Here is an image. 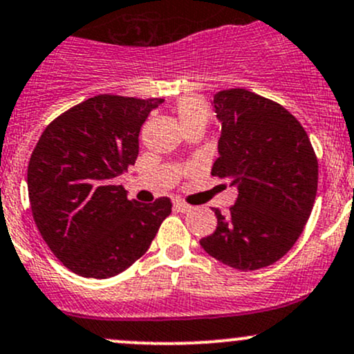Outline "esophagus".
Returning a JSON list of instances; mask_svg holds the SVG:
<instances>
[{
    "mask_svg": "<svg viewBox=\"0 0 354 354\" xmlns=\"http://www.w3.org/2000/svg\"><path fill=\"white\" fill-rule=\"evenodd\" d=\"M174 208H176L178 212H181V213H188V212H192V209H193L192 205L185 203L183 200H174Z\"/></svg>",
    "mask_w": 354,
    "mask_h": 354,
    "instance_id": "esophagus-1",
    "label": "esophagus"
}]
</instances>
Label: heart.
Instances as JSON below:
<instances>
[{
    "label": "heart",
    "instance_id": "obj_1",
    "mask_svg": "<svg viewBox=\"0 0 354 354\" xmlns=\"http://www.w3.org/2000/svg\"><path fill=\"white\" fill-rule=\"evenodd\" d=\"M174 114L183 133L193 127L205 129L209 120L208 104L198 95H183L178 99V102L174 104Z\"/></svg>",
    "mask_w": 354,
    "mask_h": 354
}]
</instances>
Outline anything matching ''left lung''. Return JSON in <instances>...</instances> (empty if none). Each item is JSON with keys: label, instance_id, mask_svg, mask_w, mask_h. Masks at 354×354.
<instances>
[{"label": "left lung", "instance_id": "8db88e82", "mask_svg": "<svg viewBox=\"0 0 354 354\" xmlns=\"http://www.w3.org/2000/svg\"><path fill=\"white\" fill-rule=\"evenodd\" d=\"M221 122L212 174L228 178L239 196L216 230L200 240L208 255L236 270L282 259L301 236L317 192V158L309 136L287 109L245 88L213 97Z\"/></svg>", "mask_w": 354, "mask_h": 354}]
</instances>
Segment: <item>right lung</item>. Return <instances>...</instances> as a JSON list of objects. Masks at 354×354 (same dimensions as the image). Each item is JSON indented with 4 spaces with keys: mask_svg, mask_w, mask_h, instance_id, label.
Segmentation results:
<instances>
[{
    "mask_svg": "<svg viewBox=\"0 0 354 354\" xmlns=\"http://www.w3.org/2000/svg\"><path fill=\"white\" fill-rule=\"evenodd\" d=\"M162 99L100 94L45 127L28 162L33 220L68 270L114 277L146 254L171 200H127L114 178L139 154V131Z\"/></svg>",
    "mask_w": 354,
    "mask_h": 354,
    "instance_id": "right-lung-1",
    "label": "right lung"
}]
</instances>
